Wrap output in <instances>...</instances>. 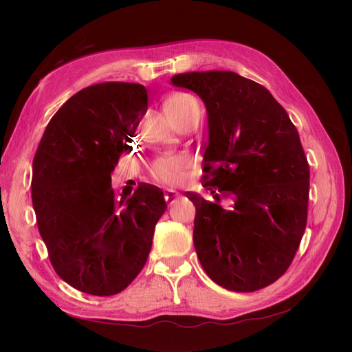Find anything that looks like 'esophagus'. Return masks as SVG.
Here are the masks:
<instances>
[{
	"label": "esophagus",
	"mask_w": 352,
	"mask_h": 352,
	"mask_svg": "<svg viewBox=\"0 0 352 352\" xmlns=\"http://www.w3.org/2000/svg\"><path fill=\"white\" fill-rule=\"evenodd\" d=\"M179 198H180V194H177L176 190H172V189L164 190V199L168 202V204H173V202H176Z\"/></svg>",
	"instance_id": "1"
}]
</instances>
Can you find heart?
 <instances>
[{
    "instance_id": "obj_1",
    "label": "heart",
    "mask_w": 352,
    "mask_h": 352,
    "mask_svg": "<svg viewBox=\"0 0 352 352\" xmlns=\"http://www.w3.org/2000/svg\"><path fill=\"white\" fill-rule=\"evenodd\" d=\"M192 105H198L197 101L188 94H175L170 97L166 104L164 110L168 116L180 114L188 110ZM190 168L189 158L182 155H167L158 158L153 166V177L158 184L166 186H176L184 182Z\"/></svg>"
}]
</instances>
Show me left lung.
<instances>
[{
  "mask_svg": "<svg viewBox=\"0 0 352 352\" xmlns=\"http://www.w3.org/2000/svg\"><path fill=\"white\" fill-rule=\"evenodd\" d=\"M170 83L195 92L208 117L204 188L212 199L186 195L199 263L225 289L258 291L287 270L305 230L310 168L300 135L263 85L235 72L180 73ZM226 195L230 210L218 204Z\"/></svg>",
  "mask_w": 352,
  "mask_h": 352,
  "instance_id": "left-lung-1",
  "label": "left lung"
}]
</instances>
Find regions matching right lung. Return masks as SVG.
<instances>
[{
	"label": "right lung",
	"mask_w": 352,
	"mask_h": 352,
	"mask_svg": "<svg viewBox=\"0 0 352 352\" xmlns=\"http://www.w3.org/2000/svg\"><path fill=\"white\" fill-rule=\"evenodd\" d=\"M148 109L144 85L104 82L74 94L52 116L32 164V204L60 278L89 295L122 292L151 251L167 208L141 184L116 197L111 172Z\"/></svg>",
	"instance_id": "obj_1"
}]
</instances>
